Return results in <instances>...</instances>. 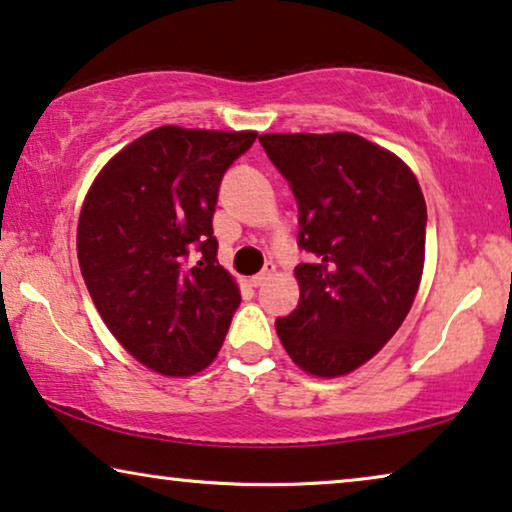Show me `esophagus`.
Segmentation results:
<instances>
[{
    "instance_id": "esophagus-1",
    "label": "esophagus",
    "mask_w": 512,
    "mask_h": 512,
    "mask_svg": "<svg viewBox=\"0 0 512 512\" xmlns=\"http://www.w3.org/2000/svg\"><path fill=\"white\" fill-rule=\"evenodd\" d=\"M272 275H275V265L268 263L261 272H258V275L251 277V284H254V286H263L265 282H268V279H270Z\"/></svg>"
}]
</instances>
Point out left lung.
I'll return each instance as SVG.
<instances>
[{"label": "left lung", "mask_w": 512, "mask_h": 512, "mask_svg": "<svg viewBox=\"0 0 512 512\" xmlns=\"http://www.w3.org/2000/svg\"><path fill=\"white\" fill-rule=\"evenodd\" d=\"M298 200V244L312 254L296 279L300 303L277 319L300 370L340 377L387 345L417 296L426 202L396 153L354 132L261 135Z\"/></svg>", "instance_id": "obj_1"}]
</instances>
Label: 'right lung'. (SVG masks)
<instances>
[{"label": "right lung", "instance_id": "1", "mask_svg": "<svg viewBox=\"0 0 512 512\" xmlns=\"http://www.w3.org/2000/svg\"><path fill=\"white\" fill-rule=\"evenodd\" d=\"M254 139V130L160 125L88 188L76 228L83 282L111 335L153 373L195 375L223 345L242 296L216 261L212 216L223 172Z\"/></svg>", "mask_w": 512, "mask_h": 512}]
</instances>
